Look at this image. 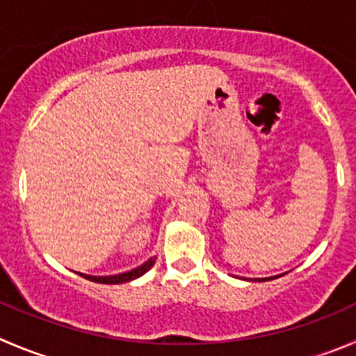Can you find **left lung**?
<instances>
[{"label": "left lung", "instance_id": "obj_1", "mask_svg": "<svg viewBox=\"0 0 356 356\" xmlns=\"http://www.w3.org/2000/svg\"><path fill=\"white\" fill-rule=\"evenodd\" d=\"M275 278H277V277H275ZM262 280H264V282H266V280H270V278H262ZM262 280H261V282H262Z\"/></svg>", "mask_w": 356, "mask_h": 356}]
</instances>
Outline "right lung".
<instances>
[{"label":"right lung","mask_w":356,"mask_h":356,"mask_svg":"<svg viewBox=\"0 0 356 356\" xmlns=\"http://www.w3.org/2000/svg\"><path fill=\"white\" fill-rule=\"evenodd\" d=\"M154 261H156V257H151L149 261L144 262L143 266H139V268H136V270L132 271H127V273H122V275H113V277H90V275H81L83 278H86V280L90 282H97V284H125V282H130V280H136V278L143 277L146 271H149L151 268H153Z\"/></svg>","instance_id":"right-lung-1"}]
</instances>
